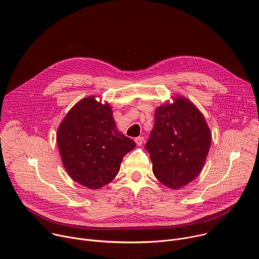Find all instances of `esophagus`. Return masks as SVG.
Segmentation results:
<instances>
[{"label":"esophagus","mask_w":259,"mask_h":259,"mask_svg":"<svg viewBox=\"0 0 259 259\" xmlns=\"http://www.w3.org/2000/svg\"><path fill=\"white\" fill-rule=\"evenodd\" d=\"M144 141V137L143 136H139V137H136L135 138V142L137 144V146H140Z\"/></svg>","instance_id":"1"}]
</instances>
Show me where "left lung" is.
<instances>
[{
	"instance_id": "1",
	"label": "left lung",
	"mask_w": 259,
	"mask_h": 259,
	"mask_svg": "<svg viewBox=\"0 0 259 259\" xmlns=\"http://www.w3.org/2000/svg\"><path fill=\"white\" fill-rule=\"evenodd\" d=\"M155 110V125L145 150L150 153L156 178L179 190L202 171L211 133L203 114L187 97H172Z\"/></svg>"
}]
</instances>
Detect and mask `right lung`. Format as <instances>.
<instances>
[{
  "instance_id": "1",
  "label": "right lung",
  "mask_w": 259,
  "mask_h": 259,
  "mask_svg": "<svg viewBox=\"0 0 259 259\" xmlns=\"http://www.w3.org/2000/svg\"><path fill=\"white\" fill-rule=\"evenodd\" d=\"M57 144L68 175L98 190L120 171L124 156L136 146L116 126L109 103L89 96L73 105L57 130Z\"/></svg>"
}]
</instances>
